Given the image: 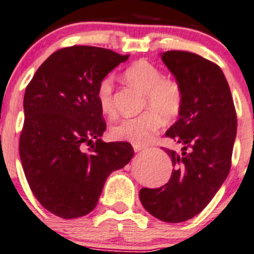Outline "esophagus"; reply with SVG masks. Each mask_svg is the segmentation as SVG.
Wrapping results in <instances>:
<instances>
[{"label":"esophagus","instance_id":"esophagus-1","mask_svg":"<svg viewBox=\"0 0 254 254\" xmlns=\"http://www.w3.org/2000/svg\"><path fill=\"white\" fill-rule=\"evenodd\" d=\"M144 148V146H141V144H133V150L135 152H140V150H142Z\"/></svg>","mask_w":254,"mask_h":254}]
</instances>
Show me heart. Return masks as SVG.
<instances>
[{
	"mask_svg": "<svg viewBox=\"0 0 254 254\" xmlns=\"http://www.w3.org/2000/svg\"><path fill=\"white\" fill-rule=\"evenodd\" d=\"M125 82L138 89L146 95V110L138 117L122 119L113 125L111 135L114 140L127 141L133 144H143L154 137L161 125V118L170 121L180 113L182 108L183 93L177 80L164 77L157 66L146 60L131 64L123 72ZM100 110L106 116H113V82L105 77L99 83L96 91Z\"/></svg>",
	"mask_w": 254,
	"mask_h": 254,
	"instance_id": "b5f03b06",
	"label": "heart"
}]
</instances>
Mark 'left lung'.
<instances>
[{
	"mask_svg": "<svg viewBox=\"0 0 254 254\" xmlns=\"http://www.w3.org/2000/svg\"><path fill=\"white\" fill-rule=\"evenodd\" d=\"M161 60L182 88L178 121L165 132L181 149L165 148L175 168L171 178L160 188H142L140 200L155 218L181 223L201 212L227 178L238 121L218 65L182 50L163 53Z\"/></svg>",
	"mask_w": 254,
	"mask_h": 254,
	"instance_id": "1",
	"label": "left lung"
}]
</instances>
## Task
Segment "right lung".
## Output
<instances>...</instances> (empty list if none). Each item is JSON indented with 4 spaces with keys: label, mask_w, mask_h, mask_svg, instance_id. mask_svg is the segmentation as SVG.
Segmentation results:
<instances>
[{
    "label": "right lung",
    "mask_w": 254,
    "mask_h": 254,
    "mask_svg": "<svg viewBox=\"0 0 254 254\" xmlns=\"http://www.w3.org/2000/svg\"><path fill=\"white\" fill-rule=\"evenodd\" d=\"M127 59L99 47L63 48L26 86L19 154L33 195L55 216L72 219L91 212L107 177L133 157L127 142L100 138L106 123L96 97L101 79ZM83 143L91 146L89 152Z\"/></svg>",
    "instance_id": "1"
}]
</instances>
